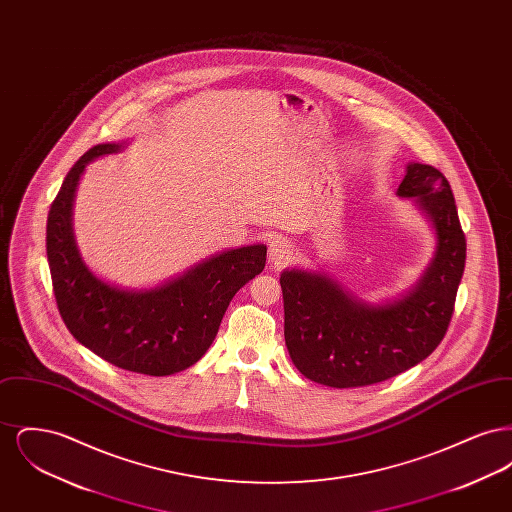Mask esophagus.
<instances>
[{
  "label": "esophagus",
  "mask_w": 512,
  "mask_h": 512,
  "mask_svg": "<svg viewBox=\"0 0 512 512\" xmlns=\"http://www.w3.org/2000/svg\"><path fill=\"white\" fill-rule=\"evenodd\" d=\"M292 244L286 238H274L268 244V263L272 267H282L292 259Z\"/></svg>",
  "instance_id": "34e87169"
}]
</instances>
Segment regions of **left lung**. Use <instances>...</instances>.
<instances>
[{
	"instance_id": "8db88e82",
	"label": "left lung",
	"mask_w": 512,
	"mask_h": 512,
	"mask_svg": "<svg viewBox=\"0 0 512 512\" xmlns=\"http://www.w3.org/2000/svg\"><path fill=\"white\" fill-rule=\"evenodd\" d=\"M397 195L413 199L436 236L434 257L413 288L372 303L326 270L280 274L288 353L317 384L343 390L384 382L424 361L447 332L466 259L451 186L438 169L409 163Z\"/></svg>"
}]
</instances>
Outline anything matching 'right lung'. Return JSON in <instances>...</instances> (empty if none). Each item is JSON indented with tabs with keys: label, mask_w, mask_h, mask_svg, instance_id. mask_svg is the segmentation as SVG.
<instances>
[{
	"label": "right lung",
	"mask_w": 512,
	"mask_h": 512,
	"mask_svg": "<svg viewBox=\"0 0 512 512\" xmlns=\"http://www.w3.org/2000/svg\"><path fill=\"white\" fill-rule=\"evenodd\" d=\"M128 144H98L67 174L49 209V272L59 313L74 340L124 370L171 376L207 353L232 297L263 272L267 245L224 249L151 288H124L103 280L76 245L74 195L86 165L121 153Z\"/></svg>",
	"instance_id": "obj_1"
}]
</instances>
